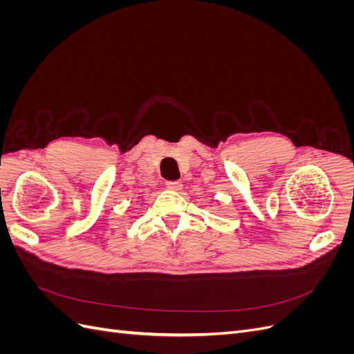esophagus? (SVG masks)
Instances as JSON below:
<instances>
[{"label": "esophagus", "mask_w": 354, "mask_h": 354, "mask_svg": "<svg viewBox=\"0 0 354 354\" xmlns=\"http://www.w3.org/2000/svg\"><path fill=\"white\" fill-rule=\"evenodd\" d=\"M167 187H168L169 190L180 192L181 189H183V185H181L180 181H167Z\"/></svg>", "instance_id": "1"}]
</instances>
